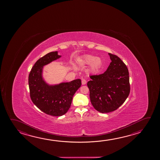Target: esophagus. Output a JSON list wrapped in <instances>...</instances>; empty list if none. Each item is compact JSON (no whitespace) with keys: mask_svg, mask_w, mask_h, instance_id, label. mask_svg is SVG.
<instances>
[{"mask_svg":"<svg viewBox=\"0 0 160 160\" xmlns=\"http://www.w3.org/2000/svg\"><path fill=\"white\" fill-rule=\"evenodd\" d=\"M81 84H82V85H85L87 84V80H85V79H82L81 80Z\"/></svg>","mask_w":160,"mask_h":160,"instance_id":"34e87169","label":"esophagus"}]
</instances>
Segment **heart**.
Instances as JSON below:
<instances>
[{"label": "heart", "mask_w": 160, "mask_h": 160, "mask_svg": "<svg viewBox=\"0 0 160 160\" xmlns=\"http://www.w3.org/2000/svg\"><path fill=\"white\" fill-rule=\"evenodd\" d=\"M81 63L83 65H90V72L96 73L100 70L103 62L100 57H95L92 55H86L82 58Z\"/></svg>", "instance_id": "b5f03b06"}]
</instances>
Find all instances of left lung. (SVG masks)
<instances>
[{"mask_svg":"<svg viewBox=\"0 0 160 160\" xmlns=\"http://www.w3.org/2000/svg\"><path fill=\"white\" fill-rule=\"evenodd\" d=\"M111 62L107 70L99 75L90 76L88 82L90 99L98 112L108 113L120 107L130 93L128 69L116 55L108 53Z\"/></svg>","mask_w":160,"mask_h":160,"instance_id":"8db88e82","label":"left lung"}]
</instances>
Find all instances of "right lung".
Returning a JSON list of instances; mask_svg holds the SVG:
<instances>
[{
	"label": "right lung",
	"instance_id": "right-lung-1",
	"mask_svg": "<svg viewBox=\"0 0 160 160\" xmlns=\"http://www.w3.org/2000/svg\"><path fill=\"white\" fill-rule=\"evenodd\" d=\"M61 57L57 51L47 54L37 61L28 76L32 102L42 111L53 116H61L68 112L73 95L81 85L80 79L57 84H49L45 81L44 67Z\"/></svg>",
	"mask_w": 160,
	"mask_h": 160
}]
</instances>
